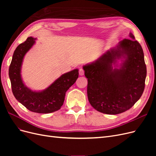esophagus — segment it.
<instances>
[{"label":"esophagus","instance_id":"esophagus-1","mask_svg":"<svg viewBox=\"0 0 156 156\" xmlns=\"http://www.w3.org/2000/svg\"><path fill=\"white\" fill-rule=\"evenodd\" d=\"M79 75H83L84 73V71L83 69L80 68L79 70Z\"/></svg>","mask_w":156,"mask_h":156}]
</instances>
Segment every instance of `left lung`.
I'll return each instance as SVG.
<instances>
[{
	"label": "left lung",
	"mask_w": 156,
	"mask_h": 156,
	"mask_svg": "<svg viewBox=\"0 0 156 156\" xmlns=\"http://www.w3.org/2000/svg\"><path fill=\"white\" fill-rule=\"evenodd\" d=\"M129 36L131 39L120 41L95 62L83 66L88 101L104 114L117 115L129 109L144 92L146 66L143 50L133 34Z\"/></svg>",
	"instance_id": "obj_1"
}]
</instances>
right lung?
I'll list each match as a JSON object with an SVG mask.
<instances>
[{"label":"right lung","mask_w":156,"mask_h":156,"mask_svg":"<svg viewBox=\"0 0 156 156\" xmlns=\"http://www.w3.org/2000/svg\"><path fill=\"white\" fill-rule=\"evenodd\" d=\"M35 40L36 38L29 37L17 47L9 68V77L13 96L19 102L32 112L46 114L58 111L62 106L66 92L79 77V69L62 75L44 90H32L23 83L21 71L24 56L35 44Z\"/></svg>","instance_id":"add662e5"}]
</instances>
